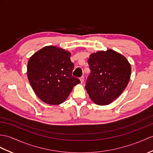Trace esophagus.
I'll return each mask as SVG.
<instances>
[{
    "instance_id": "obj_1",
    "label": "esophagus",
    "mask_w": 153,
    "mask_h": 153,
    "mask_svg": "<svg viewBox=\"0 0 153 153\" xmlns=\"http://www.w3.org/2000/svg\"><path fill=\"white\" fill-rule=\"evenodd\" d=\"M80 81H81V84H82V83H83V81H84V77H83V76L80 77Z\"/></svg>"
}]
</instances>
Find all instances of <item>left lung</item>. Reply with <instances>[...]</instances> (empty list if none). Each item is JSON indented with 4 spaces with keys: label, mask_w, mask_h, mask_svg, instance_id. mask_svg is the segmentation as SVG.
Segmentation results:
<instances>
[{
    "label": "left lung",
    "mask_w": 153,
    "mask_h": 153,
    "mask_svg": "<svg viewBox=\"0 0 153 153\" xmlns=\"http://www.w3.org/2000/svg\"><path fill=\"white\" fill-rule=\"evenodd\" d=\"M88 63L91 74L85 89L96 104L109 105L127 87L132 71L130 64L125 56L111 49L92 53Z\"/></svg>",
    "instance_id": "1"
}]
</instances>
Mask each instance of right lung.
<instances>
[{
	"mask_svg": "<svg viewBox=\"0 0 153 153\" xmlns=\"http://www.w3.org/2000/svg\"><path fill=\"white\" fill-rule=\"evenodd\" d=\"M71 53L54 45L45 46L32 55L27 63V77L40 100L49 105H59L68 97L80 83L72 76L74 64Z\"/></svg>",
	"mask_w": 153,
	"mask_h": 153,
	"instance_id": "obj_1",
	"label": "right lung"
}]
</instances>
